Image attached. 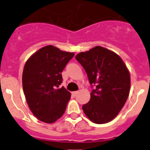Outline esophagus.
I'll list each match as a JSON object with an SVG mask.
<instances>
[{"label":"esophagus","mask_w":150,"mask_h":150,"mask_svg":"<svg viewBox=\"0 0 150 150\" xmlns=\"http://www.w3.org/2000/svg\"><path fill=\"white\" fill-rule=\"evenodd\" d=\"M78 94V91H73L72 92V95H74V96H76V95H77Z\"/></svg>","instance_id":"34e87169"}]
</instances>
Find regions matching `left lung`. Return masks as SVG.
I'll use <instances>...</instances> for the list:
<instances>
[{
	"mask_svg": "<svg viewBox=\"0 0 150 150\" xmlns=\"http://www.w3.org/2000/svg\"><path fill=\"white\" fill-rule=\"evenodd\" d=\"M88 75L90 84L96 85L91 98L83 106L92 122L104 124L119 114L129 95L131 78L122 59L114 52L97 46L76 55Z\"/></svg>",
	"mask_w": 150,
	"mask_h": 150,
	"instance_id": "left-lung-1",
	"label": "left lung"
}]
</instances>
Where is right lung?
<instances>
[{
    "label": "right lung",
    "mask_w": 150,
    "mask_h": 150,
    "mask_svg": "<svg viewBox=\"0 0 150 150\" xmlns=\"http://www.w3.org/2000/svg\"><path fill=\"white\" fill-rule=\"evenodd\" d=\"M74 55L49 45L34 52L24 66V94L30 111L40 121L53 123L65 112L71 95L59 86L62 71Z\"/></svg>",
    "instance_id": "1"
}]
</instances>
